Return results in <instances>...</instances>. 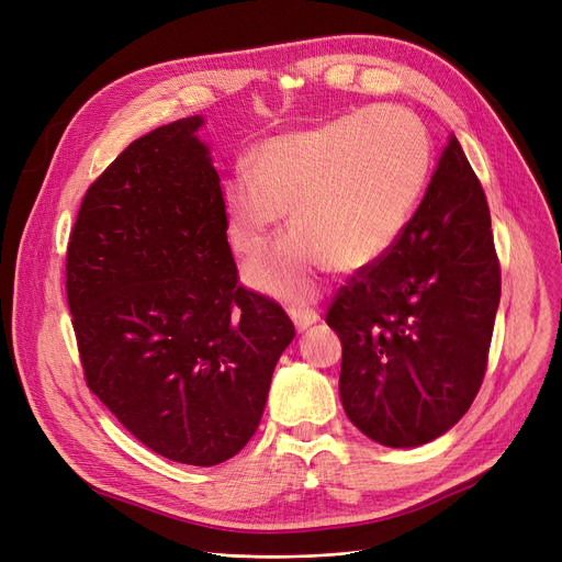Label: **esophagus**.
Returning a JSON list of instances; mask_svg holds the SVG:
<instances>
[{"label": "esophagus", "mask_w": 562, "mask_h": 562, "mask_svg": "<svg viewBox=\"0 0 562 562\" xmlns=\"http://www.w3.org/2000/svg\"><path fill=\"white\" fill-rule=\"evenodd\" d=\"M288 315L294 322V326L300 328V331H306L311 324H315L319 319V313L315 308H308V306H290Z\"/></svg>", "instance_id": "obj_1"}]
</instances>
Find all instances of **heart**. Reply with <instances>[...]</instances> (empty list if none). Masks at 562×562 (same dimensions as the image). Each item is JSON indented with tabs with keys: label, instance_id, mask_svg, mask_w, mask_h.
<instances>
[{
	"label": "heart",
	"instance_id": "b5f03b06",
	"mask_svg": "<svg viewBox=\"0 0 562 562\" xmlns=\"http://www.w3.org/2000/svg\"><path fill=\"white\" fill-rule=\"evenodd\" d=\"M431 158L424 122L402 106L366 109L258 143L247 154L249 177L224 183L228 243L240 256L258 254L283 209L292 231L249 262L247 281L294 296L331 266H372L404 234Z\"/></svg>",
	"mask_w": 562,
	"mask_h": 562
}]
</instances>
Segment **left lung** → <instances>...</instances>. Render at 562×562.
<instances>
[{
  "instance_id": "8db88e82",
  "label": "left lung",
  "mask_w": 562,
  "mask_h": 562,
  "mask_svg": "<svg viewBox=\"0 0 562 562\" xmlns=\"http://www.w3.org/2000/svg\"><path fill=\"white\" fill-rule=\"evenodd\" d=\"M502 270L490 209L463 147L449 138L404 234L334 296L340 400L379 445L436 440L483 383Z\"/></svg>"
}]
</instances>
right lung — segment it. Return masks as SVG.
I'll return each instance as SVG.
<instances>
[{
	"instance_id": "obj_1",
	"label": "right lung",
	"mask_w": 562,
	"mask_h": 562,
	"mask_svg": "<svg viewBox=\"0 0 562 562\" xmlns=\"http://www.w3.org/2000/svg\"><path fill=\"white\" fill-rule=\"evenodd\" d=\"M202 124L154 128L88 188L65 290L99 402L158 456L211 468L256 434L294 326L238 283Z\"/></svg>"
}]
</instances>
